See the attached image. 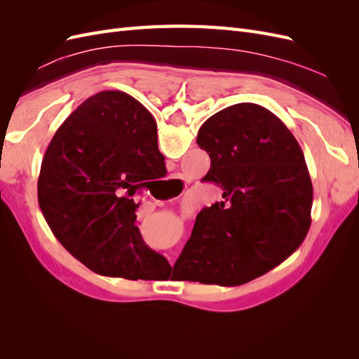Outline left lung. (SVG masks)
<instances>
[{
    "mask_svg": "<svg viewBox=\"0 0 359 359\" xmlns=\"http://www.w3.org/2000/svg\"><path fill=\"white\" fill-rule=\"evenodd\" d=\"M198 145L223 201L203 208L173 266L181 278L240 286L280 265L311 224L313 186L304 153L283 121L255 103L206 119Z\"/></svg>",
    "mask_w": 359,
    "mask_h": 359,
    "instance_id": "8db88e82",
    "label": "left lung"
}]
</instances>
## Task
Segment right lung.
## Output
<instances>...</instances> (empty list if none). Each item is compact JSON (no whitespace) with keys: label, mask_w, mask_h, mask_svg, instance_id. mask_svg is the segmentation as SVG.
Here are the masks:
<instances>
[{"label":"right lung","mask_w":359,"mask_h":359,"mask_svg":"<svg viewBox=\"0 0 359 359\" xmlns=\"http://www.w3.org/2000/svg\"><path fill=\"white\" fill-rule=\"evenodd\" d=\"M166 173L157 124L123 91H102L53 135L37 182L40 210L67 252L97 274L154 280L170 265L135 226L132 196Z\"/></svg>","instance_id":"right-lung-1"}]
</instances>
